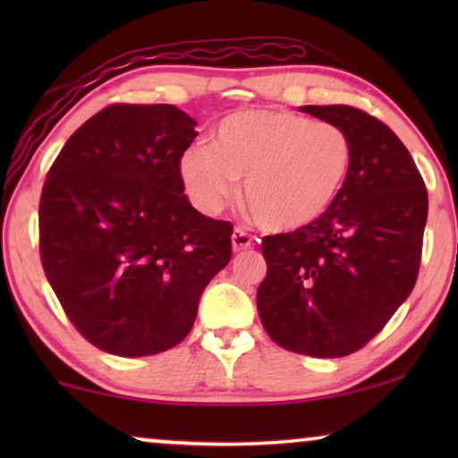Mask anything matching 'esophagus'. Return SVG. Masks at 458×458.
Returning a JSON list of instances; mask_svg holds the SVG:
<instances>
[{
  "label": "esophagus",
  "mask_w": 458,
  "mask_h": 458,
  "mask_svg": "<svg viewBox=\"0 0 458 458\" xmlns=\"http://www.w3.org/2000/svg\"><path fill=\"white\" fill-rule=\"evenodd\" d=\"M231 243H233V250H235V252H243V250H248V248H252V246H254V243H256V237H254V235H250V233H246V231L237 227V229L233 231V235H231Z\"/></svg>",
  "instance_id": "1"
}]
</instances>
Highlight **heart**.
Masks as SVG:
<instances>
[{"instance_id": "b5f03b06", "label": "heart", "mask_w": 458, "mask_h": 458, "mask_svg": "<svg viewBox=\"0 0 458 458\" xmlns=\"http://www.w3.org/2000/svg\"><path fill=\"white\" fill-rule=\"evenodd\" d=\"M215 147L196 143L181 156L187 196L216 215L243 179V204L268 231L317 221L340 196L352 166V141L335 123L287 110H240L216 127Z\"/></svg>"}]
</instances>
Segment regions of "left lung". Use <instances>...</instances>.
Masks as SVG:
<instances>
[{"mask_svg": "<svg viewBox=\"0 0 458 458\" xmlns=\"http://www.w3.org/2000/svg\"><path fill=\"white\" fill-rule=\"evenodd\" d=\"M352 141L340 196L317 221L267 235L262 327L290 352L340 359L371 342L415 287L428 190L396 133L354 106H302Z\"/></svg>", "mask_w": 458, "mask_h": 458, "instance_id": "left-lung-1", "label": "left lung"}]
</instances>
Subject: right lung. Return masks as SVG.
<instances>
[{"mask_svg": "<svg viewBox=\"0 0 458 458\" xmlns=\"http://www.w3.org/2000/svg\"><path fill=\"white\" fill-rule=\"evenodd\" d=\"M193 127L171 104L106 106L43 183V271L79 334L108 354L183 342L204 287L231 260L233 225L199 215L183 193L179 162Z\"/></svg>", "mask_w": 458, "mask_h": 458, "instance_id": "1", "label": "right lung"}]
</instances>
